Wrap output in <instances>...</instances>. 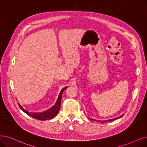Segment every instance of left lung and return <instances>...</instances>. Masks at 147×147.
<instances>
[{
    "instance_id": "left-lung-1",
    "label": "left lung",
    "mask_w": 147,
    "mask_h": 147,
    "mask_svg": "<svg viewBox=\"0 0 147 147\" xmlns=\"http://www.w3.org/2000/svg\"><path fill=\"white\" fill-rule=\"evenodd\" d=\"M123 115H124V114L121 115H120L119 117H117V118H113V119H107V120H104V121H101V120H95L94 119H92V118H89V119H91V120H92V121H98V122H100V123H106L108 122V121H113V120H115V119H117L120 118L121 117H122Z\"/></svg>"
}]
</instances>
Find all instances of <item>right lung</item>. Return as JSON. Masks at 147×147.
<instances>
[{
  "label": "right lung",
  "mask_w": 147,
  "mask_h": 147,
  "mask_svg": "<svg viewBox=\"0 0 147 147\" xmlns=\"http://www.w3.org/2000/svg\"><path fill=\"white\" fill-rule=\"evenodd\" d=\"M68 87L66 86L63 89H62L61 91L58 99H57L56 103L55 105L50 107V109H47L46 111L41 112H30L26 109H25L24 107H22V105H20L19 103H18L19 107H20V109L24 112L26 113L29 116L32 117L35 119L40 120V121H46L49 120L55 117L57 115H58L60 107H61V98H62V95L65 89H67Z\"/></svg>",
  "instance_id": "right-lung-1"
}]
</instances>
